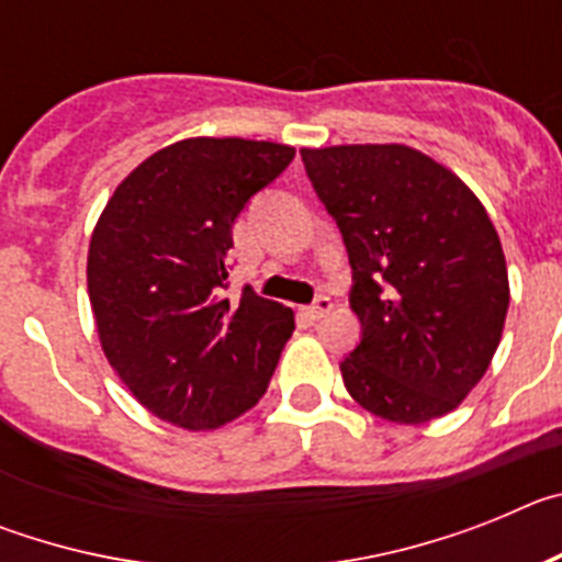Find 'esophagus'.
Returning <instances> with one entry per match:
<instances>
[{
    "mask_svg": "<svg viewBox=\"0 0 562 562\" xmlns=\"http://www.w3.org/2000/svg\"><path fill=\"white\" fill-rule=\"evenodd\" d=\"M329 312H331V301L326 295H321V297H315V304L306 306L304 315L310 317V321H321V317H326Z\"/></svg>",
    "mask_w": 562,
    "mask_h": 562,
    "instance_id": "obj_1",
    "label": "esophagus"
}]
</instances>
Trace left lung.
<instances>
[{"label": "left lung", "mask_w": 562, "mask_h": 562, "mask_svg": "<svg viewBox=\"0 0 562 562\" xmlns=\"http://www.w3.org/2000/svg\"><path fill=\"white\" fill-rule=\"evenodd\" d=\"M342 233L362 337L340 362L357 405L396 425L459 408L493 362L509 306L501 238L450 168L400 143L301 148Z\"/></svg>", "instance_id": "left-lung-1"}]
</instances>
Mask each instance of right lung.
Returning <instances> with one entry per match:
<instances>
[{
  "instance_id": "obj_1",
  "label": "right lung",
  "mask_w": 562,
  "mask_h": 562,
  "mask_svg": "<svg viewBox=\"0 0 562 562\" xmlns=\"http://www.w3.org/2000/svg\"><path fill=\"white\" fill-rule=\"evenodd\" d=\"M295 148L188 137L154 151L114 188L87 256L89 304L114 374L154 416L216 430L265 396L290 306L245 286L225 297L233 222Z\"/></svg>"
}]
</instances>
